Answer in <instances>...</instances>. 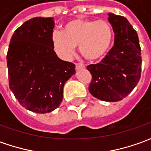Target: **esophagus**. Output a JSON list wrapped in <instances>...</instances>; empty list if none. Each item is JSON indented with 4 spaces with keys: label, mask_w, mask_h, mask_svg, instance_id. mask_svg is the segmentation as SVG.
<instances>
[{
    "label": "esophagus",
    "mask_w": 151,
    "mask_h": 151,
    "mask_svg": "<svg viewBox=\"0 0 151 151\" xmlns=\"http://www.w3.org/2000/svg\"><path fill=\"white\" fill-rule=\"evenodd\" d=\"M84 68H85V65L82 63H77L75 65L76 70H79V69H84Z\"/></svg>",
    "instance_id": "1"
}]
</instances>
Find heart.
<instances>
[{"instance_id": "1", "label": "heart", "mask_w": 151, "mask_h": 151, "mask_svg": "<svg viewBox=\"0 0 151 151\" xmlns=\"http://www.w3.org/2000/svg\"><path fill=\"white\" fill-rule=\"evenodd\" d=\"M113 38L111 25L104 20L75 19L67 22L63 32L52 35L53 49L60 58L69 60L75 52V47L86 60H96L110 49Z\"/></svg>"}]
</instances>
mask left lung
Instances as JSON below:
<instances>
[{"mask_svg": "<svg viewBox=\"0 0 151 151\" xmlns=\"http://www.w3.org/2000/svg\"><path fill=\"white\" fill-rule=\"evenodd\" d=\"M115 33L114 46L101 62L87 66L92 75L89 91L107 102L120 101L130 94L141 78L142 56L139 40L123 16L108 14Z\"/></svg>", "mask_w": 151, "mask_h": 151, "instance_id": "8db88e82", "label": "left lung"}]
</instances>
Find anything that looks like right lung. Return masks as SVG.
<instances>
[{
  "mask_svg": "<svg viewBox=\"0 0 151 151\" xmlns=\"http://www.w3.org/2000/svg\"><path fill=\"white\" fill-rule=\"evenodd\" d=\"M53 18L36 17L14 31L7 52L9 86L19 104L29 111L47 113L59 107L64 85L75 65L53 49Z\"/></svg>",
  "mask_w": 151,
  "mask_h": 151,
  "instance_id": "add662e5",
  "label": "right lung"
}]
</instances>
